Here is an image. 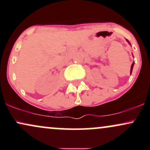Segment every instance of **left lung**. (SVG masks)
<instances>
[{
	"mask_svg": "<svg viewBox=\"0 0 150 150\" xmlns=\"http://www.w3.org/2000/svg\"><path fill=\"white\" fill-rule=\"evenodd\" d=\"M127 42H128L129 44H130V42H128V40H127ZM133 65H134V63H132V65H131V68H130V73H132V68H133Z\"/></svg>",
	"mask_w": 150,
	"mask_h": 150,
	"instance_id": "obj_1",
	"label": "left lung"
}]
</instances>
